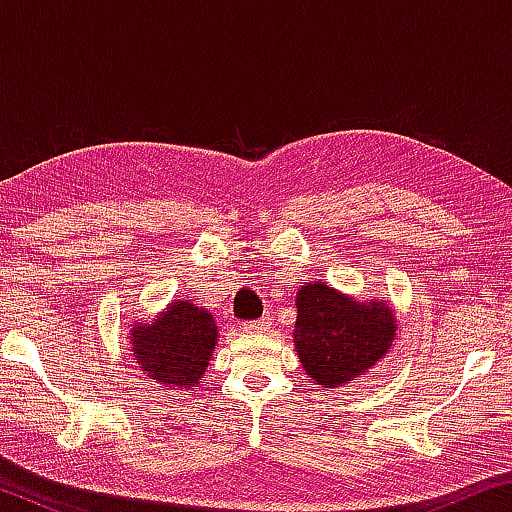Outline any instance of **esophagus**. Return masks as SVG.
<instances>
[{
  "label": "esophagus",
  "mask_w": 512,
  "mask_h": 512,
  "mask_svg": "<svg viewBox=\"0 0 512 512\" xmlns=\"http://www.w3.org/2000/svg\"><path fill=\"white\" fill-rule=\"evenodd\" d=\"M268 327H271V318L262 316V318H257V320H248V323H244V332L259 334V332H266Z\"/></svg>",
  "instance_id": "obj_1"
}]
</instances>
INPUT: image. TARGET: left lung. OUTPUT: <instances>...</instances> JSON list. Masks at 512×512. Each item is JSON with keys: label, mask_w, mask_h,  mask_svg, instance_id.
I'll use <instances>...</instances> for the list:
<instances>
[{"label": "left lung", "mask_w": 512, "mask_h": 512, "mask_svg": "<svg viewBox=\"0 0 512 512\" xmlns=\"http://www.w3.org/2000/svg\"><path fill=\"white\" fill-rule=\"evenodd\" d=\"M298 357L316 384H350L384 357L395 339V318L384 302L361 305L327 284H307L298 298Z\"/></svg>", "instance_id": "left-lung-1"}]
</instances>
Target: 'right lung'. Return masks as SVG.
Instances as JSON below:
<instances>
[{"mask_svg": "<svg viewBox=\"0 0 512 512\" xmlns=\"http://www.w3.org/2000/svg\"><path fill=\"white\" fill-rule=\"evenodd\" d=\"M133 357L146 377L167 391L198 386L216 345V325L192 302H171L153 325H137L131 334Z\"/></svg>", "mask_w": 512, "mask_h": 512, "instance_id": "add662e5", "label": "right lung"}]
</instances>
